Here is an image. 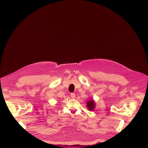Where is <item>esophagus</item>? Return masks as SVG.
Listing matches in <instances>:
<instances>
[{
	"instance_id": "34e87169",
	"label": "esophagus",
	"mask_w": 148,
	"mask_h": 148,
	"mask_svg": "<svg viewBox=\"0 0 148 148\" xmlns=\"http://www.w3.org/2000/svg\"><path fill=\"white\" fill-rule=\"evenodd\" d=\"M71 97L72 98H75V94L74 92H71Z\"/></svg>"
}]
</instances>
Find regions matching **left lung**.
Wrapping results in <instances>:
<instances>
[{
    "mask_svg": "<svg viewBox=\"0 0 148 148\" xmlns=\"http://www.w3.org/2000/svg\"><path fill=\"white\" fill-rule=\"evenodd\" d=\"M95 103L93 100H89L88 102H87V107L90 110H92L94 109Z\"/></svg>",
    "mask_w": 148,
    "mask_h": 148,
    "instance_id": "obj_1",
    "label": "left lung"
}]
</instances>
